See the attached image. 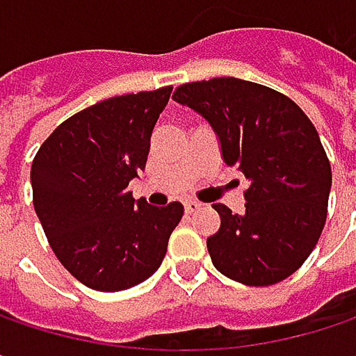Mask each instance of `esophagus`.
<instances>
[{
	"label": "esophagus",
	"instance_id": "esophagus-1",
	"mask_svg": "<svg viewBox=\"0 0 356 356\" xmlns=\"http://www.w3.org/2000/svg\"><path fill=\"white\" fill-rule=\"evenodd\" d=\"M183 208H185V212H187V214H191V212L200 210V208H202V204H200V202H195V200H185V202H183Z\"/></svg>",
	"mask_w": 356,
	"mask_h": 356
}]
</instances>
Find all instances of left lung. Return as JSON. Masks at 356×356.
<instances>
[{
  "instance_id": "8db88e82",
  "label": "left lung",
  "mask_w": 356,
  "mask_h": 356,
  "mask_svg": "<svg viewBox=\"0 0 356 356\" xmlns=\"http://www.w3.org/2000/svg\"><path fill=\"white\" fill-rule=\"evenodd\" d=\"M173 99L210 123L222 161L249 181L241 214L212 204L220 216L206 241L214 268L249 286L289 278L318 245L327 214L332 171L314 123L289 97L239 78L189 82Z\"/></svg>"
}]
</instances>
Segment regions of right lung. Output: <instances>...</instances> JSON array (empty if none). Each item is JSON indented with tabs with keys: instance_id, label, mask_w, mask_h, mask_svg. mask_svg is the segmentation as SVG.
<instances>
[{
	"instance_id": "obj_1",
	"label": "right lung",
	"mask_w": 356,
	"mask_h": 356,
	"mask_svg": "<svg viewBox=\"0 0 356 356\" xmlns=\"http://www.w3.org/2000/svg\"><path fill=\"white\" fill-rule=\"evenodd\" d=\"M171 90L113 97L84 108L36 152V216L57 259L88 289L115 293L150 278L183 216L179 202L159 208L127 191L146 167L150 136Z\"/></svg>"
}]
</instances>
